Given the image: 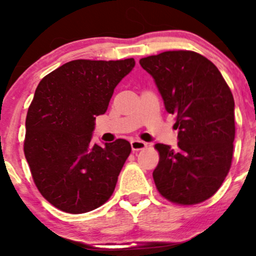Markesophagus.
Returning <instances> with one entry per match:
<instances>
[{
  "label": "esophagus",
  "mask_w": 256,
  "mask_h": 256,
  "mask_svg": "<svg viewBox=\"0 0 256 256\" xmlns=\"http://www.w3.org/2000/svg\"><path fill=\"white\" fill-rule=\"evenodd\" d=\"M131 148H132V150H134V152L142 150V149L146 148V143L143 142V140H131Z\"/></svg>",
  "instance_id": "1"
}]
</instances>
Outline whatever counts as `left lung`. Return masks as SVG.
Instances as JSON below:
<instances>
[{
	"label": "left lung",
	"instance_id": "8db88e82",
	"mask_svg": "<svg viewBox=\"0 0 256 256\" xmlns=\"http://www.w3.org/2000/svg\"><path fill=\"white\" fill-rule=\"evenodd\" d=\"M154 78L166 110L176 116L178 146L158 143L152 172L158 192L177 204H196L218 192L234 155V101L212 61L190 50L140 60Z\"/></svg>",
	"mask_w": 256,
	"mask_h": 256
}]
</instances>
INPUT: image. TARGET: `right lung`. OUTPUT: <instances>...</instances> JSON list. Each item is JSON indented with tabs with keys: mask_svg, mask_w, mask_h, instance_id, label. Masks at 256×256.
Returning <instances> with one entry per match:
<instances>
[{
	"mask_svg": "<svg viewBox=\"0 0 256 256\" xmlns=\"http://www.w3.org/2000/svg\"><path fill=\"white\" fill-rule=\"evenodd\" d=\"M134 67V58L73 60L38 84L26 116L24 152L37 189L49 204L71 214L108 201L131 152L126 140L91 143L95 119L114 89Z\"/></svg>",
	"mask_w": 256,
	"mask_h": 256,
	"instance_id": "obj_1",
	"label": "right lung"
}]
</instances>
